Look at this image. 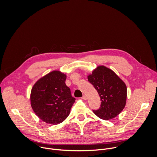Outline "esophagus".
<instances>
[{"label":"esophagus","instance_id":"1","mask_svg":"<svg viewBox=\"0 0 157 157\" xmlns=\"http://www.w3.org/2000/svg\"><path fill=\"white\" fill-rule=\"evenodd\" d=\"M82 99L83 100H86V99H87L86 96V95H84V96L82 97Z\"/></svg>","mask_w":157,"mask_h":157}]
</instances>
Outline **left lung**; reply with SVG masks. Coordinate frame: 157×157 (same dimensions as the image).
I'll return each instance as SVG.
<instances>
[{"instance_id":"1","label":"left lung","mask_w":157,"mask_h":157,"mask_svg":"<svg viewBox=\"0 0 157 157\" xmlns=\"http://www.w3.org/2000/svg\"><path fill=\"white\" fill-rule=\"evenodd\" d=\"M88 81L97 90L101 101L99 109L93 110L98 117L108 121L117 117L124 109L127 86L112 70L101 65L87 76Z\"/></svg>"}]
</instances>
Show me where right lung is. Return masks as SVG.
<instances>
[{"label":"right lung","mask_w":157,"mask_h":157,"mask_svg":"<svg viewBox=\"0 0 157 157\" xmlns=\"http://www.w3.org/2000/svg\"><path fill=\"white\" fill-rule=\"evenodd\" d=\"M66 79V74L55 70L40 78L32 88V108L47 124L57 125L63 122L75 102L70 89L65 84Z\"/></svg>","instance_id":"add662e5"}]
</instances>
